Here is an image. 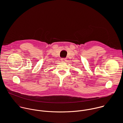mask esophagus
Here are the masks:
<instances>
[{
  "label": "esophagus",
  "instance_id": "34e87169",
  "mask_svg": "<svg viewBox=\"0 0 123 123\" xmlns=\"http://www.w3.org/2000/svg\"><path fill=\"white\" fill-rule=\"evenodd\" d=\"M61 60L62 62H65L66 61V58H61Z\"/></svg>",
  "mask_w": 123,
  "mask_h": 123
}]
</instances>
